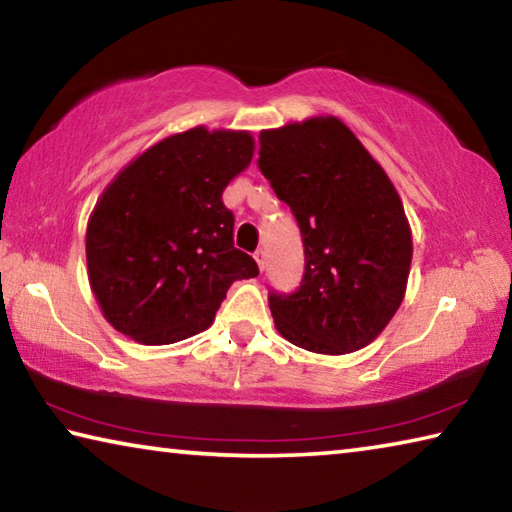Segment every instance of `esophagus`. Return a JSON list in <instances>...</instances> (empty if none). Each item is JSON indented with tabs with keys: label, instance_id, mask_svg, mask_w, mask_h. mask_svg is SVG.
<instances>
[{
	"label": "esophagus",
	"instance_id": "esophagus-1",
	"mask_svg": "<svg viewBox=\"0 0 512 512\" xmlns=\"http://www.w3.org/2000/svg\"><path fill=\"white\" fill-rule=\"evenodd\" d=\"M255 262H257V266H259V271H264V264H266V253L262 248H257L255 250Z\"/></svg>",
	"mask_w": 512,
	"mask_h": 512
}]
</instances>
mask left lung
Here are the masks:
<instances>
[{
    "instance_id": "1",
    "label": "left lung",
    "mask_w": 512,
    "mask_h": 512,
    "mask_svg": "<svg viewBox=\"0 0 512 512\" xmlns=\"http://www.w3.org/2000/svg\"><path fill=\"white\" fill-rule=\"evenodd\" d=\"M257 164L305 246L300 289L268 296L277 332L316 354L366 348L400 309L411 271V228L391 178L332 115L262 131Z\"/></svg>"
}]
</instances>
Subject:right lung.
I'll use <instances>...</instances> for the list:
<instances>
[{
    "label": "right lung",
    "mask_w": 512,
    "mask_h": 512,
    "mask_svg": "<svg viewBox=\"0 0 512 512\" xmlns=\"http://www.w3.org/2000/svg\"><path fill=\"white\" fill-rule=\"evenodd\" d=\"M248 131L205 126L164 137L103 189L85 232L94 298L117 332L169 345L212 325L237 280L257 277L235 248L223 189L253 160Z\"/></svg>",
    "instance_id": "add662e5"
}]
</instances>
